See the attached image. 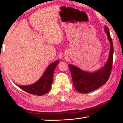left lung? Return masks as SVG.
Instances as JSON below:
<instances>
[{
    "label": "left lung",
    "mask_w": 123,
    "mask_h": 123,
    "mask_svg": "<svg viewBox=\"0 0 123 123\" xmlns=\"http://www.w3.org/2000/svg\"><path fill=\"white\" fill-rule=\"evenodd\" d=\"M105 30L110 43L109 56L105 65L100 69L94 72L84 71L72 64H69L71 73L73 85L77 91L82 93H87L96 90L106 83L110 77L113 62L114 48L110 32L106 26Z\"/></svg>",
    "instance_id": "left-lung-1"
}]
</instances>
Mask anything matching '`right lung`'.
I'll return each mask as SVG.
<instances>
[{"label":"right lung","instance_id":"obj_1","mask_svg":"<svg viewBox=\"0 0 123 123\" xmlns=\"http://www.w3.org/2000/svg\"><path fill=\"white\" fill-rule=\"evenodd\" d=\"M59 63V60L53 62L49 65L45 73L39 80L35 83L27 86H19L18 87L26 92L37 96H41L48 93L51 87L53 81V74L56 67Z\"/></svg>","mask_w":123,"mask_h":123}]
</instances>
